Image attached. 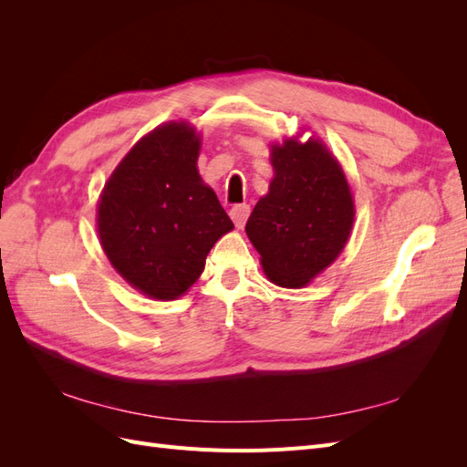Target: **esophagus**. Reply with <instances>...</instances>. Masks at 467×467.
Masks as SVG:
<instances>
[{
	"instance_id": "34e87169",
	"label": "esophagus",
	"mask_w": 467,
	"mask_h": 467,
	"mask_svg": "<svg viewBox=\"0 0 467 467\" xmlns=\"http://www.w3.org/2000/svg\"><path fill=\"white\" fill-rule=\"evenodd\" d=\"M249 212H251L249 204H235L230 210V216H232V220H234V223L237 225V228H244L247 218H249Z\"/></svg>"
}]
</instances>
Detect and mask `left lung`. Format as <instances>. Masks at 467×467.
I'll return each instance as SVG.
<instances>
[{"label":"left lung","instance_id":"1","mask_svg":"<svg viewBox=\"0 0 467 467\" xmlns=\"http://www.w3.org/2000/svg\"><path fill=\"white\" fill-rule=\"evenodd\" d=\"M271 163L275 179L245 232L266 278L282 288H302L343 251L355 202L341 165L316 138L275 144Z\"/></svg>","mask_w":467,"mask_h":467}]
</instances>
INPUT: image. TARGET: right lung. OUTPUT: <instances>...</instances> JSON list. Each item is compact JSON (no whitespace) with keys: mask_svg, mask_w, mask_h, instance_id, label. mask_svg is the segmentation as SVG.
Returning a JSON list of instances; mask_svg holds the SVG:
<instances>
[{"mask_svg":"<svg viewBox=\"0 0 467 467\" xmlns=\"http://www.w3.org/2000/svg\"><path fill=\"white\" fill-rule=\"evenodd\" d=\"M201 136L167 122L124 155L97 206V232L110 265L155 300H175L204 271L206 255L234 230L196 160Z\"/></svg>","mask_w":467,"mask_h":467,"instance_id":"obj_1","label":"right lung"}]
</instances>
